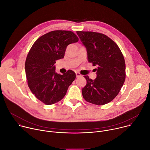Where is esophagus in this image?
<instances>
[{
  "label": "esophagus",
  "instance_id": "obj_1",
  "mask_svg": "<svg viewBox=\"0 0 150 150\" xmlns=\"http://www.w3.org/2000/svg\"><path fill=\"white\" fill-rule=\"evenodd\" d=\"M76 77H77V78H78V77L81 76V74H80V73H79V72H76Z\"/></svg>",
  "mask_w": 150,
  "mask_h": 150
}]
</instances>
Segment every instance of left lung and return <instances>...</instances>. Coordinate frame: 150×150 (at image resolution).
<instances>
[{
    "mask_svg": "<svg viewBox=\"0 0 150 150\" xmlns=\"http://www.w3.org/2000/svg\"><path fill=\"white\" fill-rule=\"evenodd\" d=\"M87 51L88 59L96 66L97 78L83 76L87 84L82 89L87 101L104 105L112 101L120 92L125 80V62L116 42L108 36L93 31H76Z\"/></svg>",
    "mask_w": 150,
    "mask_h": 150,
    "instance_id": "8db88e82",
    "label": "left lung"
}]
</instances>
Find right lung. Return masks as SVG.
Returning a JSON list of instances; mask_svg holds the SVG:
<instances>
[{
  "mask_svg": "<svg viewBox=\"0 0 150 150\" xmlns=\"http://www.w3.org/2000/svg\"><path fill=\"white\" fill-rule=\"evenodd\" d=\"M78 40L71 31H52L39 37L30 49L25 65L28 85L35 97L45 104L60 101L75 80L74 71L59 74L54 65L56 60L64 57L67 46Z\"/></svg>",
  "mask_w": 150,
  "mask_h": 150,
  "instance_id": "obj_1",
  "label": "right lung"
}]
</instances>
